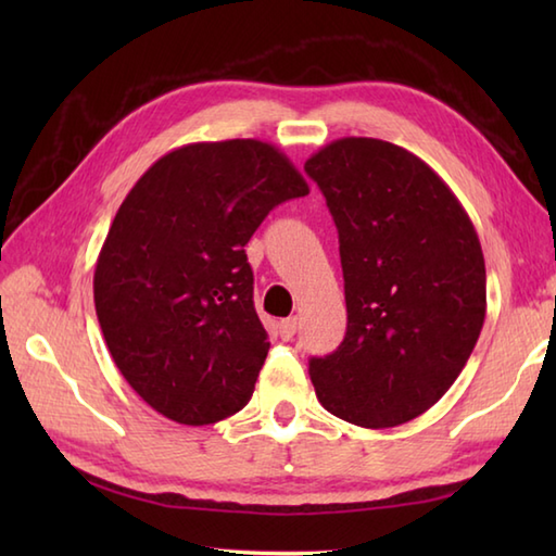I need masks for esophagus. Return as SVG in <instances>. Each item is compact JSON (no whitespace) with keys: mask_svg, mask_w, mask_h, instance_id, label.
<instances>
[{"mask_svg":"<svg viewBox=\"0 0 556 556\" xmlns=\"http://www.w3.org/2000/svg\"><path fill=\"white\" fill-rule=\"evenodd\" d=\"M296 329H299V320H296V317H289V320H281V323H279V337H281V339H291L293 334H296Z\"/></svg>","mask_w":556,"mask_h":556,"instance_id":"esophagus-1","label":"esophagus"}]
</instances>
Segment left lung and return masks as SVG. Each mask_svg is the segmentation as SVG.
I'll return each instance as SVG.
<instances>
[{
    "label": "left lung",
    "mask_w": 556,
    "mask_h": 556,
    "mask_svg": "<svg viewBox=\"0 0 556 556\" xmlns=\"http://www.w3.org/2000/svg\"><path fill=\"white\" fill-rule=\"evenodd\" d=\"M339 231L346 337L311 358L332 416L384 430L418 418L456 382L488 311L485 257L468 212L413 152L339 138L305 162Z\"/></svg>",
    "instance_id": "left-lung-1"
}]
</instances>
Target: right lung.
<instances>
[{"instance_id": "add662e5", "label": "right lung", "mask_w": 556, "mask_h": 556, "mask_svg": "<svg viewBox=\"0 0 556 556\" xmlns=\"http://www.w3.org/2000/svg\"><path fill=\"white\" fill-rule=\"evenodd\" d=\"M308 193L285 152L233 138L167 152L124 198L92 293L116 368L164 418L210 425L251 401L269 341L243 248Z\"/></svg>"}]
</instances>
